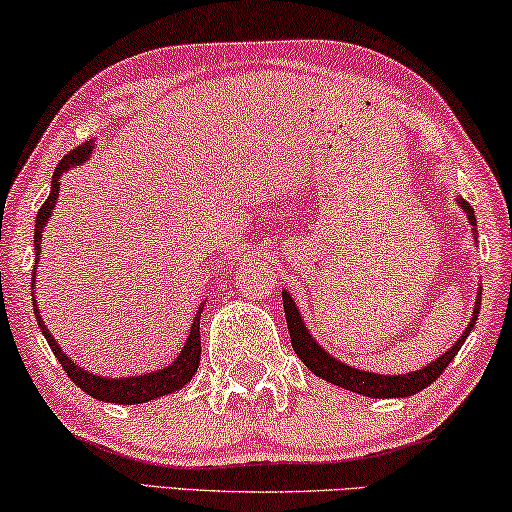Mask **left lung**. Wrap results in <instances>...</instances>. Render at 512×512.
<instances>
[{
  "mask_svg": "<svg viewBox=\"0 0 512 512\" xmlns=\"http://www.w3.org/2000/svg\"><path fill=\"white\" fill-rule=\"evenodd\" d=\"M457 204L466 213V220L471 222L473 234L478 236V229H475V211L471 208V204L469 201H464L462 197H457ZM480 297H482V290H478V297H475L471 322L466 325L464 334L457 338V343H452V348L448 352H443L441 357H436L434 362H429L427 366H422V369L417 371L401 373V376H385V373L355 369V366L345 364L334 355H329V352L311 336L306 322L301 320L297 304H294V299L290 297V292L287 290H283V306H285L287 329H290V338H292V348L297 352L301 362H304L315 376L327 380L331 385L343 387V390L364 394V397H371V399H399V397H410V394L422 392L424 387L434 383V380L445 371V366L455 359L459 348H462L466 341V336H469L471 329L475 327V320H478Z\"/></svg>",
  "mask_w": 512,
  "mask_h": 512,
  "instance_id": "1",
  "label": "left lung"
}]
</instances>
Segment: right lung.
<instances>
[{"instance_id":"obj_1","label":"right lung","mask_w":512,"mask_h":512,"mask_svg":"<svg viewBox=\"0 0 512 512\" xmlns=\"http://www.w3.org/2000/svg\"><path fill=\"white\" fill-rule=\"evenodd\" d=\"M92 148H95V141H85L83 146H78L71 150L69 155H64V160L55 167V174L50 178V194L48 199L43 201V206L37 213V225H34V266L39 264V253H41V239H43V229L48 225V218L55 211L57 197H60V178L67 174L69 169L81 167L83 162H88V157L92 155ZM32 290H34V273H32ZM32 306H34V315H37L39 329L41 334L46 336V341L53 350V355L57 357V362L62 364V369L67 371V376L74 380V383L81 387L83 392H88L92 399L97 401H106V403H122V406H134V403H148L157 397H167V394H174L178 390L190 383L194 378V373L199 369V359H201V334H199V318L204 313V304L199 306L197 315H194L190 334L185 338V345L178 352V357L164 369L150 371V373H141V376H125V378H111V376H97L83 366H78L74 359L67 357L57 341L50 334L46 322H43L41 313H39V304H37V292H32Z\"/></svg>"}]
</instances>
